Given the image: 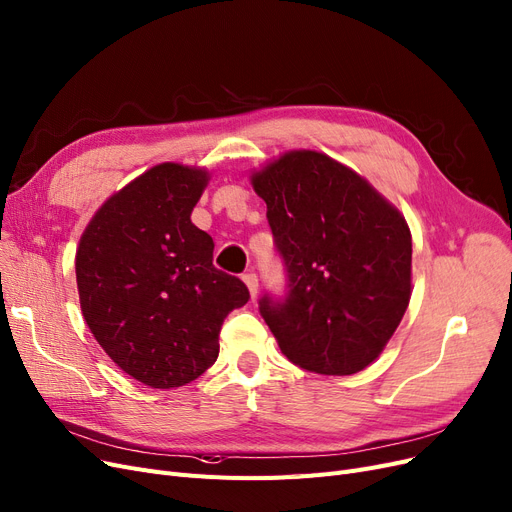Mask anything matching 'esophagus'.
Segmentation results:
<instances>
[{
    "instance_id": "obj_1",
    "label": "esophagus",
    "mask_w": 512,
    "mask_h": 512,
    "mask_svg": "<svg viewBox=\"0 0 512 512\" xmlns=\"http://www.w3.org/2000/svg\"><path fill=\"white\" fill-rule=\"evenodd\" d=\"M242 280H244V285L249 287L251 297H255L257 291H259V278H257V274H255V272H246V274L242 276Z\"/></svg>"
}]
</instances>
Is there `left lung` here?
Listing matches in <instances>:
<instances>
[{
    "label": "left lung",
    "mask_w": 512,
    "mask_h": 512,
    "mask_svg": "<svg viewBox=\"0 0 512 512\" xmlns=\"http://www.w3.org/2000/svg\"><path fill=\"white\" fill-rule=\"evenodd\" d=\"M251 181L287 270V293L259 299L282 354L320 375L363 371L409 306L405 217L352 168L310 149L282 154Z\"/></svg>",
    "instance_id": "left-lung-1"
}]
</instances>
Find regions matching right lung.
<instances>
[{
	"label": "right lung",
	"mask_w": 512,
	"mask_h": 512,
	"mask_svg": "<svg viewBox=\"0 0 512 512\" xmlns=\"http://www.w3.org/2000/svg\"><path fill=\"white\" fill-rule=\"evenodd\" d=\"M206 183L204 168H149L99 208L75 253L88 329L151 388L185 386L211 367L225 316L251 297L213 266V238L189 219Z\"/></svg>",
	"instance_id": "right-lung-1"
}]
</instances>
